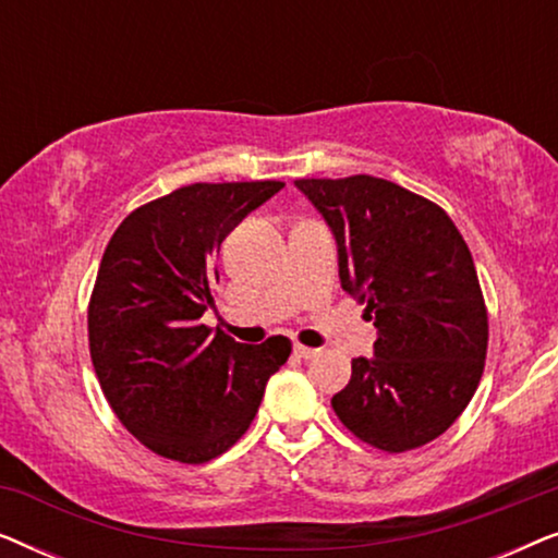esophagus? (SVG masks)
Returning <instances> with one entry per match:
<instances>
[{"instance_id":"obj_1","label":"esophagus","mask_w":558,"mask_h":558,"mask_svg":"<svg viewBox=\"0 0 558 558\" xmlns=\"http://www.w3.org/2000/svg\"><path fill=\"white\" fill-rule=\"evenodd\" d=\"M294 355L302 357V361H310V357H317L319 350L317 348H307V345H294Z\"/></svg>"}]
</instances>
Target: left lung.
Wrapping results in <instances>:
<instances>
[{
	"label": "left lung",
	"mask_w": 558,
	"mask_h": 558,
	"mask_svg": "<svg viewBox=\"0 0 558 558\" xmlns=\"http://www.w3.org/2000/svg\"><path fill=\"white\" fill-rule=\"evenodd\" d=\"M294 185L332 228L340 281L376 319V355L355 357L332 409L380 452L429 445L468 409L483 378L487 307L475 262L437 203L373 174Z\"/></svg>",
	"instance_id": "obj_1"
}]
</instances>
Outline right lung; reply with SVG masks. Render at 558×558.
I'll return each instance as SVG.
<instances>
[{"mask_svg":"<svg viewBox=\"0 0 558 558\" xmlns=\"http://www.w3.org/2000/svg\"><path fill=\"white\" fill-rule=\"evenodd\" d=\"M284 187L279 180L193 182L121 220L88 302V350L121 424L165 460L203 464L254 422L292 340L243 345L203 325L226 235Z\"/></svg>","mask_w":558,"mask_h":558,"instance_id":"obj_1","label":"right lung"}]
</instances>
